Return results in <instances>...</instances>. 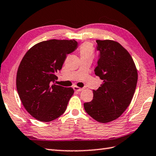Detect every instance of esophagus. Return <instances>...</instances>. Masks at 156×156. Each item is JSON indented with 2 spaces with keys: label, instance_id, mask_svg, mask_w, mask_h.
I'll return each instance as SVG.
<instances>
[{
  "label": "esophagus",
  "instance_id": "34e87169",
  "mask_svg": "<svg viewBox=\"0 0 156 156\" xmlns=\"http://www.w3.org/2000/svg\"><path fill=\"white\" fill-rule=\"evenodd\" d=\"M73 90L76 91H81L83 90V89L81 88V87H79L77 86H76V85H75V86H73Z\"/></svg>",
  "mask_w": 156,
  "mask_h": 156
}]
</instances>
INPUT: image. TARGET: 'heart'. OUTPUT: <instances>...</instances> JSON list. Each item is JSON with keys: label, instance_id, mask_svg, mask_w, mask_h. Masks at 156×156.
<instances>
[{"label": "heart", "instance_id": "1", "mask_svg": "<svg viewBox=\"0 0 156 156\" xmlns=\"http://www.w3.org/2000/svg\"><path fill=\"white\" fill-rule=\"evenodd\" d=\"M79 55L81 58H94V48L92 44L90 42L83 43L79 47Z\"/></svg>", "mask_w": 156, "mask_h": 156}]
</instances>
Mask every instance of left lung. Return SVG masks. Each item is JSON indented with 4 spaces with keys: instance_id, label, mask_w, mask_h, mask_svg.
Returning a JSON list of instances; mask_svg holds the SVG:
<instances>
[{
    "instance_id": "left-lung-1",
    "label": "left lung",
    "mask_w": 156,
    "mask_h": 156,
    "mask_svg": "<svg viewBox=\"0 0 156 156\" xmlns=\"http://www.w3.org/2000/svg\"><path fill=\"white\" fill-rule=\"evenodd\" d=\"M96 42L100 58L94 71L103 83L93 90L94 99L83 106L94 120L106 123L118 119L131 104L138 75L131 56L119 42L110 40Z\"/></svg>"
}]
</instances>
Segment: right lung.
<instances>
[{"instance_id": "right-lung-1", "label": "right lung", "mask_w": 156, "mask_h": 156, "mask_svg": "<svg viewBox=\"0 0 156 156\" xmlns=\"http://www.w3.org/2000/svg\"><path fill=\"white\" fill-rule=\"evenodd\" d=\"M77 46L75 40H50L36 44L24 55L16 85L24 108L34 118L50 122L65 112L74 90L56 85V73Z\"/></svg>"}]
</instances>
